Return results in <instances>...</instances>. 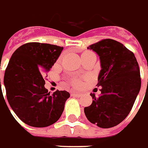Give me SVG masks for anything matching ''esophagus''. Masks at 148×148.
Returning a JSON list of instances; mask_svg holds the SVG:
<instances>
[{
  "label": "esophagus",
  "mask_w": 148,
  "mask_h": 148,
  "mask_svg": "<svg viewBox=\"0 0 148 148\" xmlns=\"http://www.w3.org/2000/svg\"><path fill=\"white\" fill-rule=\"evenodd\" d=\"M71 95L72 96H76V97H80V96H82L81 94H79V93H77V92H72L71 93Z\"/></svg>",
  "instance_id": "esophagus-1"
}]
</instances>
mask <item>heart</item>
Wrapping results in <instances>:
<instances>
[{"label": "heart", "mask_w": 148, "mask_h": 148, "mask_svg": "<svg viewBox=\"0 0 148 148\" xmlns=\"http://www.w3.org/2000/svg\"><path fill=\"white\" fill-rule=\"evenodd\" d=\"M84 53H88V52H84ZM72 84L75 86H77V87L80 85V82H79V80H77V79H73V80H72Z\"/></svg>", "instance_id": "obj_1"}]
</instances>
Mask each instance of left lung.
<instances>
[{
  "label": "left lung",
  "instance_id": "8db88e82",
  "mask_svg": "<svg viewBox=\"0 0 148 148\" xmlns=\"http://www.w3.org/2000/svg\"><path fill=\"white\" fill-rule=\"evenodd\" d=\"M99 56L100 72L96 86L101 94L84 108L87 119L102 128L112 127L129 114L140 90L141 79L134 53L121 43L105 39L88 47Z\"/></svg>",
  "mask_w": 148,
  "mask_h": 148
}]
</instances>
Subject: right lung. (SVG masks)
Wrapping results in <instances>:
<instances>
[{
    "mask_svg": "<svg viewBox=\"0 0 148 148\" xmlns=\"http://www.w3.org/2000/svg\"><path fill=\"white\" fill-rule=\"evenodd\" d=\"M63 47L32 42L13 52L4 76L9 105L21 121L29 126L45 127L62 115L70 94L56 91L50 94L44 77L62 52Z\"/></svg>",
    "mask_w": 148,
    "mask_h": 148,
    "instance_id": "obj_1",
    "label": "right lung"
}]
</instances>
